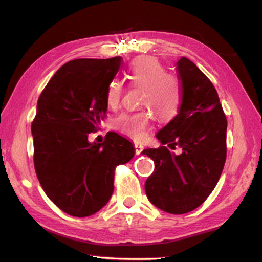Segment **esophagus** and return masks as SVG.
<instances>
[{"label":"esophagus","instance_id":"obj_1","mask_svg":"<svg viewBox=\"0 0 262 262\" xmlns=\"http://www.w3.org/2000/svg\"><path fill=\"white\" fill-rule=\"evenodd\" d=\"M134 148H135V154L136 155H140L142 152V150H143V145H142L141 143H139V142H135Z\"/></svg>","mask_w":262,"mask_h":262}]
</instances>
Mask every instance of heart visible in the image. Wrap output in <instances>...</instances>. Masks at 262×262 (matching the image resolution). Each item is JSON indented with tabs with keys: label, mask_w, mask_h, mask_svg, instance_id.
<instances>
[{
	"label": "heart",
	"mask_w": 262,
	"mask_h": 262,
	"mask_svg": "<svg viewBox=\"0 0 262 262\" xmlns=\"http://www.w3.org/2000/svg\"><path fill=\"white\" fill-rule=\"evenodd\" d=\"M125 74L133 85L142 88L140 105L147 106V108L121 114L115 120V127L125 135L141 140L154 120L152 112L163 122L171 121L177 117L183 99V90L179 78L168 73L165 66L155 56H140L133 60ZM123 91L125 88L120 79L114 78L108 83L106 103L111 108L120 106Z\"/></svg>",
	"instance_id": "1"
}]
</instances>
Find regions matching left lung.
<instances>
[{
    "instance_id": "1",
    "label": "left lung",
    "mask_w": 262,
    "mask_h": 262,
    "mask_svg": "<svg viewBox=\"0 0 262 262\" xmlns=\"http://www.w3.org/2000/svg\"><path fill=\"white\" fill-rule=\"evenodd\" d=\"M177 64L183 90L179 113L156 134L162 147L143 154L155 162L144 185L150 202L180 215L201 206L219 183L227 159L228 121L210 79L187 57ZM176 146L183 149L180 155L169 151Z\"/></svg>"
}]
</instances>
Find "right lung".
<instances>
[{
    "mask_svg": "<svg viewBox=\"0 0 262 262\" xmlns=\"http://www.w3.org/2000/svg\"><path fill=\"white\" fill-rule=\"evenodd\" d=\"M121 64V56L69 61L38 99L31 125L35 173L51 201L75 217L94 215L108 202L115 167L135 155L114 132L103 143L88 140L106 118V89Z\"/></svg>",
    "mask_w": 262,
    "mask_h": 262,
    "instance_id": "obj_1",
    "label": "right lung"
}]
</instances>
